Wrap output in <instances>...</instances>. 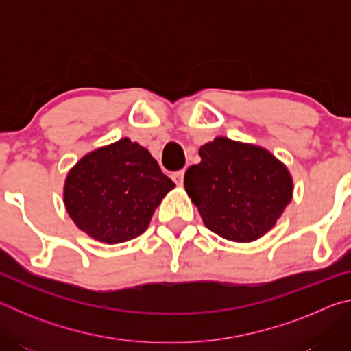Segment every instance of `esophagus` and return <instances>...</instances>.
<instances>
[{
    "mask_svg": "<svg viewBox=\"0 0 351 351\" xmlns=\"http://www.w3.org/2000/svg\"><path fill=\"white\" fill-rule=\"evenodd\" d=\"M171 180H173L178 184V186H182V182H184V170L175 171V173L171 175Z\"/></svg>",
    "mask_w": 351,
    "mask_h": 351,
    "instance_id": "1",
    "label": "esophagus"
}]
</instances>
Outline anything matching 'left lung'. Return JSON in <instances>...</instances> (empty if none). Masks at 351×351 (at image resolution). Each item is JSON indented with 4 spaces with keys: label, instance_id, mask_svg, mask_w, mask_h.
I'll return each instance as SVG.
<instances>
[{
    "label": "left lung",
    "instance_id": "8db88e82",
    "mask_svg": "<svg viewBox=\"0 0 351 351\" xmlns=\"http://www.w3.org/2000/svg\"><path fill=\"white\" fill-rule=\"evenodd\" d=\"M184 187L212 232L235 243L268 234L293 199V176L265 147L218 136L199 147Z\"/></svg>",
    "mask_w": 351,
    "mask_h": 351
}]
</instances>
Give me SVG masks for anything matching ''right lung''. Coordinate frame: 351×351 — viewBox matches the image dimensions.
<instances>
[{
	"mask_svg": "<svg viewBox=\"0 0 351 351\" xmlns=\"http://www.w3.org/2000/svg\"><path fill=\"white\" fill-rule=\"evenodd\" d=\"M173 187L147 148L122 138L86 153L69 169L63 203L82 232L117 245L145 232Z\"/></svg>",
	"mask_w": 351,
	"mask_h": 351,
	"instance_id": "add662e5",
	"label": "right lung"
}]
</instances>
